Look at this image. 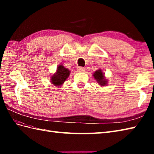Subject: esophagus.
<instances>
[{
  "label": "esophagus",
  "mask_w": 154,
  "mask_h": 154,
  "mask_svg": "<svg viewBox=\"0 0 154 154\" xmlns=\"http://www.w3.org/2000/svg\"><path fill=\"white\" fill-rule=\"evenodd\" d=\"M77 71L79 72H84L85 71V67H77Z\"/></svg>",
  "instance_id": "esophagus-1"
}]
</instances>
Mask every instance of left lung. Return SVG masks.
<instances>
[{
  "label": "left lung",
  "mask_w": 154,
  "mask_h": 154,
  "mask_svg": "<svg viewBox=\"0 0 154 154\" xmlns=\"http://www.w3.org/2000/svg\"><path fill=\"white\" fill-rule=\"evenodd\" d=\"M93 76L94 77V79H95L97 83H99L100 86H104L106 85L108 83L107 79H105V77H104V73H103V71L101 69H99L93 73Z\"/></svg>",
  "instance_id": "1"
}]
</instances>
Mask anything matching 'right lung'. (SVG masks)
<instances>
[{
    "mask_svg": "<svg viewBox=\"0 0 154 154\" xmlns=\"http://www.w3.org/2000/svg\"><path fill=\"white\" fill-rule=\"evenodd\" d=\"M70 75V71L62 65H58L56 72L51 76V82L54 85L60 87L63 84Z\"/></svg>",
    "mask_w": 154,
    "mask_h": 154,
    "instance_id": "add662e5",
    "label": "right lung"
}]
</instances>
